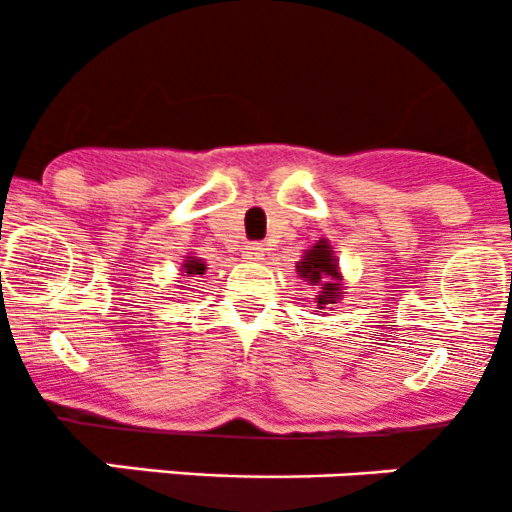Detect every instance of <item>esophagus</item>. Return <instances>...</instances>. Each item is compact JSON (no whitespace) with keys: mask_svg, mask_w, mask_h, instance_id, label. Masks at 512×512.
Returning <instances> with one entry per match:
<instances>
[{"mask_svg":"<svg viewBox=\"0 0 512 512\" xmlns=\"http://www.w3.org/2000/svg\"><path fill=\"white\" fill-rule=\"evenodd\" d=\"M265 257V245L262 242H250L245 252V260H262Z\"/></svg>","mask_w":512,"mask_h":512,"instance_id":"obj_1","label":"esophagus"}]
</instances>
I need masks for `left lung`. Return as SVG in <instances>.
I'll return each mask as SVG.
<instances>
[{"mask_svg":"<svg viewBox=\"0 0 512 512\" xmlns=\"http://www.w3.org/2000/svg\"><path fill=\"white\" fill-rule=\"evenodd\" d=\"M297 275L302 277L307 285L317 287V309L329 307V304H337L342 299V275H339L337 257H334L332 245L327 240H319L317 245H312V250H307L302 255V260L297 262Z\"/></svg>","mask_w":512,"mask_h":512,"instance_id":"left-lung-1","label":"left lung"}]
</instances>
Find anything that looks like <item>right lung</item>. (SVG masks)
I'll return each instance as SVG.
<instances>
[{"mask_svg":"<svg viewBox=\"0 0 512 512\" xmlns=\"http://www.w3.org/2000/svg\"><path fill=\"white\" fill-rule=\"evenodd\" d=\"M180 272H183V277H198V275H205V262L200 260V257L188 255V257H185L183 267H180Z\"/></svg>","mask_w":512,"mask_h":512,"instance_id":"add662e5","label":"right lung"}]
</instances>
